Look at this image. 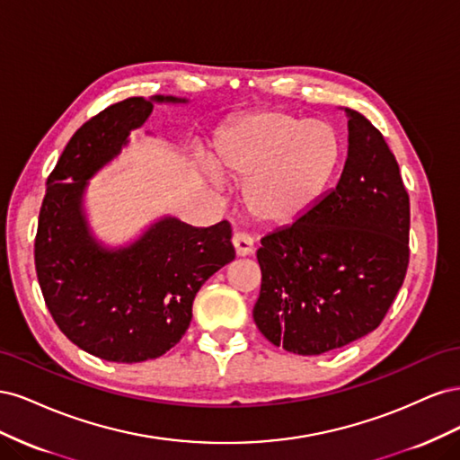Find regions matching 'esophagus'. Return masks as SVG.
Wrapping results in <instances>:
<instances>
[{
	"mask_svg": "<svg viewBox=\"0 0 460 460\" xmlns=\"http://www.w3.org/2000/svg\"><path fill=\"white\" fill-rule=\"evenodd\" d=\"M232 243L235 247V255H238V257L252 255L253 249H255V242L247 232H235L232 235Z\"/></svg>",
	"mask_w": 460,
	"mask_h": 460,
	"instance_id": "obj_1",
	"label": "esophagus"
}]
</instances>
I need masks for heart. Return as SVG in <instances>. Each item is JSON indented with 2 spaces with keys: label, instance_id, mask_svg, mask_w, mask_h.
<instances>
[{
  "label": "heart",
  "instance_id": "b5f03b06",
  "mask_svg": "<svg viewBox=\"0 0 460 460\" xmlns=\"http://www.w3.org/2000/svg\"><path fill=\"white\" fill-rule=\"evenodd\" d=\"M341 149L333 124L264 109L220 134L215 171L245 182L243 203L257 220L288 225L324 196L340 166Z\"/></svg>",
  "mask_w": 460,
  "mask_h": 460
}]
</instances>
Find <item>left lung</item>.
Masks as SVG:
<instances>
[{"label":"left lung","mask_w":460,"mask_h":460,"mask_svg":"<svg viewBox=\"0 0 460 460\" xmlns=\"http://www.w3.org/2000/svg\"><path fill=\"white\" fill-rule=\"evenodd\" d=\"M338 186L267 234L255 324L276 347L323 355L376 330L409 267L411 203L382 132L357 111Z\"/></svg>","instance_id":"obj_1"}]
</instances>
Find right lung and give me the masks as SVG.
<instances>
[{
	"label": "right lung",
	"instance_id": "obj_1",
	"mask_svg": "<svg viewBox=\"0 0 460 460\" xmlns=\"http://www.w3.org/2000/svg\"><path fill=\"white\" fill-rule=\"evenodd\" d=\"M151 109V100L128 97L82 124L48 176L34 240L38 282L55 324L80 349L111 363H144L172 349L190 326L199 288L235 257L228 220L193 228L163 218L119 252L88 234L86 180L117 155Z\"/></svg>",
	"mask_w": 460,
	"mask_h": 460
}]
</instances>
